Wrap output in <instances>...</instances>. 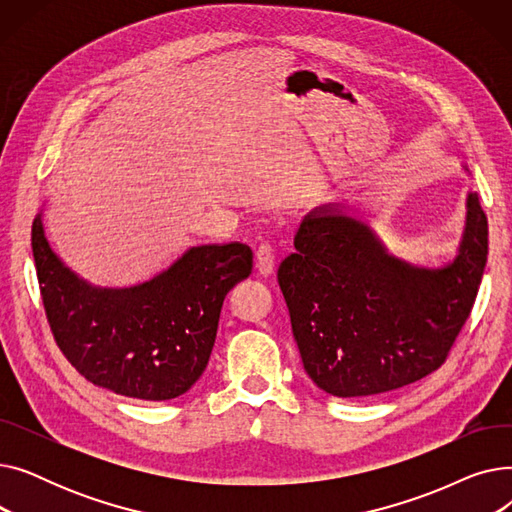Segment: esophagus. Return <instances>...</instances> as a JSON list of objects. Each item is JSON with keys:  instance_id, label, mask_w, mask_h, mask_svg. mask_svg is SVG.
<instances>
[{"instance_id": "1", "label": "esophagus", "mask_w": 512, "mask_h": 512, "mask_svg": "<svg viewBox=\"0 0 512 512\" xmlns=\"http://www.w3.org/2000/svg\"><path fill=\"white\" fill-rule=\"evenodd\" d=\"M274 263H276V257H274V249L272 245H261L255 253V267L257 272L261 276H270L274 272Z\"/></svg>"}]
</instances>
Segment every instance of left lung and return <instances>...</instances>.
Wrapping results in <instances>:
<instances>
[{
	"mask_svg": "<svg viewBox=\"0 0 512 512\" xmlns=\"http://www.w3.org/2000/svg\"><path fill=\"white\" fill-rule=\"evenodd\" d=\"M294 249L278 267V284L307 375L332 396H373L446 361L486 267L488 218L469 193L459 255L442 267L390 255L336 203L305 215Z\"/></svg>",
	"mask_w": 512,
	"mask_h": 512,
	"instance_id": "8db88e82",
	"label": "left lung"
}]
</instances>
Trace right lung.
<instances>
[{
	"mask_svg": "<svg viewBox=\"0 0 512 512\" xmlns=\"http://www.w3.org/2000/svg\"><path fill=\"white\" fill-rule=\"evenodd\" d=\"M31 245L64 357L95 386L139 400L176 398L201 378L226 294L253 270V251L242 242L201 245L149 282L97 288L51 251L41 213Z\"/></svg>",
	"mask_w": 512,
	"mask_h": 512,
	"instance_id": "1",
	"label": "right lung"
}]
</instances>
